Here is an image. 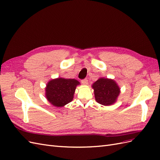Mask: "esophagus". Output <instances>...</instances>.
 <instances>
[{"label": "esophagus", "instance_id": "34e87169", "mask_svg": "<svg viewBox=\"0 0 160 160\" xmlns=\"http://www.w3.org/2000/svg\"><path fill=\"white\" fill-rule=\"evenodd\" d=\"M81 83H82V84L84 85H87L88 84V80L87 79L82 80V81H81Z\"/></svg>", "mask_w": 160, "mask_h": 160}]
</instances>
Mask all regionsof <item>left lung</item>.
Masks as SVG:
<instances>
[{
	"mask_svg": "<svg viewBox=\"0 0 160 160\" xmlns=\"http://www.w3.org/2000/svg\"><path fill=\"white\" fill-rule=\"evenodd\" d=\"M95 100L105 106L114 104L120 94V88L114 79L100 77L92 84Z\"/></svg>",
	"mask_w": 160,
	"mask_h": 160,
	"instance_id": "1",
	"label": "left lung"
}]
</instances>
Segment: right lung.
I'll return each mask as SVG.
<instances>
[{"label": "right lung", "mask_w": 160, "mask_h": 160, "mask_svg": "<svg viewBox=\"0 0 160 160\" xmlns=\"http://www.w3.org/2000/svg\"><path fill=\"white\" fill-rule=\"evenodd\" d=\"M80 82L74 79L58 77L48 82L45 97L49 102L57 108L64 107L73 99L75 89Z\"/></svg>", "instance_id": "1"}]
</instances>
